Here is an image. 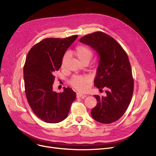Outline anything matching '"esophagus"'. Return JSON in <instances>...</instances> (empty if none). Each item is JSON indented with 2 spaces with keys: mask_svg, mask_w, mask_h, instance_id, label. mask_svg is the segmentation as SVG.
Returning a JSON list of instances; mask_svg holds the SVG:
<instances>
[{
  "mask_svg": "<svg viewBox=\"0 0 156 156\" xmlns=\"http://www.w3.org/2000/svg\"><path fill=\"white\" fill-rule=\"evenodd\" d=\"M85 97V95H83L81 93H80V92L76 93V97H77V98H81V97L83 98V97Z\"/></svg>",
  "mask_w": 156,
  "mask_h": 156,
  "instance_id": "esophagus-1",
  "label": "esophagus"
}]
</instances>
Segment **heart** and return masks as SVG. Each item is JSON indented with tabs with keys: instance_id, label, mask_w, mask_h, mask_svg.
<instances>
[{
	"instance_id": "b5f03b06",
	"label": "heart",
	"mask_w": 156,
	"mask_h": 156,
	"mask_svg": "<svg viewBox=\"0 0 156 156\" xmlns=\"http://www.w3.org/2000/svg\"><path fill=\"white\" fill-rule=\"evenodd\" d=\"M75 53L78 58L81 62L86 61H90L93 56V52L90 48L85 45H78L76 47ZM67 59V54H66L62 59V66L64 65V63ZM90 79L87 76L74 75L69 81L70 85L79 91H86L88 88V83Z\"/></svg>"
}]
</instances>
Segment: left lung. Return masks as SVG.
<instances>
[{"label":"left lung","instance_id":"obj_1","mask_svg":"<svg viewBox=\"0 0 156 156\" xmlns=\"http://www.w3.org/2000/svg\"><path fill=\"white\" fill-rule=\"evenodd\" d=\"M91 47L99 57L94 85L107 88L106 95H94L97 103L91 111L95 121L109 124L123 115L132 100L133 80L128 57L122 47L102 31L88 34L80 39Z\"/></svg>","mask_w":156,"mask_h":156}]
</instances>
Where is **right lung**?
Instances as JSON below:
<instances>
[{"label":"right lung","mask_w":156,"mask_h":156,"mask_svg":"<svg viewBox=\"0 0 156 156\" xmlns=\"http://www.w3.org/2000/svg\"><path fill=\"white\" fill-rule=\"evenodd\" d=\"M78 35L65 38H45L28 53L23 68L26 97L30 108L40 119L57 123L67 118L76 93L64 87L62 93L53 90L54 73L62 65V57Z\"/></svg>","instance_id":"add662e5"}]
</instances>
